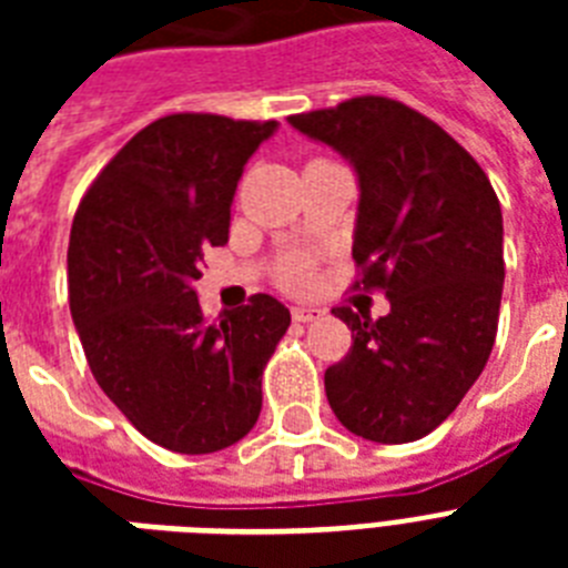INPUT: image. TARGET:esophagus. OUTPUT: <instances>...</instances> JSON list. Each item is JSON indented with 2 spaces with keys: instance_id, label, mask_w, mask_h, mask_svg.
I'll return each mask as SVG.
<instances>
[{
  "instance_id": "obj_1",
  "label": "esophagus",
  "mask_w": 568,
  "mask_h": 568,
  "mask_svg": "<svg viewBox=\"0 0 568 568\" xmlns=\"http://www.w3.org/2000/svg\"><path fill=\"white\" fill-rule=\"evenodd\" d=\"M292 318L297 324H310V321L324 318V310H318V306H292Z\"/></svg>"
}]
</instances>
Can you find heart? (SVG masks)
Instances as JSON below:
<instances>
[{
  "mask_svg": "<svg viewBox=\"0 0 568 568\" xmlns=\"http://www.w3.org/2000/svg\"><path fill=\"white\" fill-rule=\"evenodd\" d=\"M292 280H294V283H303V280H306V271H303V267H294Z\"/></svg>",
  "mask_w": 568,
  "mask_h": 568,
  "instance_id": "1",
  "label": "heart"
}]
</instances>
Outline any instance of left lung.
Returning a JSON list of instances; mask_svg holds the SVG:
<instances>
[{"mask_svg": "<svg viewBox=\"0 0 568 568\" xmlns=\"http://www.w3.org/2000/svg\"><path fill=\"white\" fill-rule=\"evenodd\" d=\"M288 123L354 168L356 288H383L392 306L377 321L333 310L354 345L324 374L329 406L363 439H422L457 409L493 354L501 203L480 164L404 102L356 97Z\"/></svg>", "mask_w": 568, "mask_h": 568, "instance_id": "8db88e82", "label": "left lung"}]
</instances>
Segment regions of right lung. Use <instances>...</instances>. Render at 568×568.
Here are the masks:
<instances>
[{"mask_svg":"<svg viewBox=\"0 0 568 568\" xmlns=\"http://www.w3.org/2000/svg\"><path fill=\"white\" fill-rule=\"evenodd\" d=\"M276 120L171 114L141 129L97 176L70 230L75 333L111 404L146 439L214 454L262 413V372L292 315L271 294L203 318V250L230 239L247 159Z\"/></svg>","mask_w":568,"mask_h":568,"instance_id":"add662e5","label":"right lung"}]
</instances>
